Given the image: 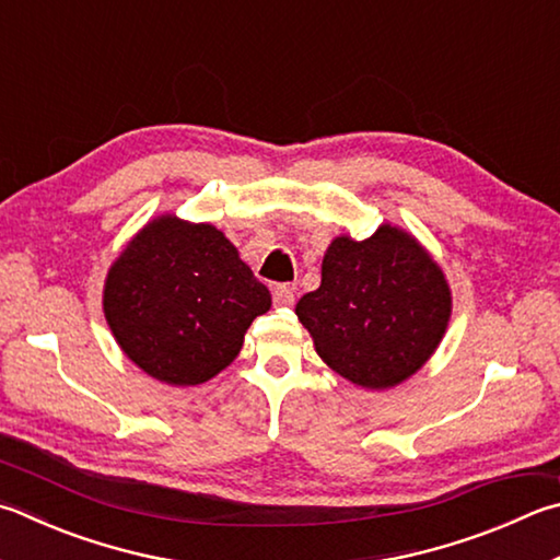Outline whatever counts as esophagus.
<instances>
[{
	"label": "esophagus",
	"mask_w": 560,
	"mask_h": 560,
	"mask_svg": "<svg viewBox=\"0 0 560 560\" xmlns=\"http://www.w3.org/2000/svg\"><path fill=\"white\" fill-rule=\"evenodd\" d=\"M293 299H296V289H293L291 283H277V287H273V301H277L279 306H291Z\"/></svg>",
	"instance_id": "esophagus-1"
}]
</instances>
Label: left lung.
<instances>
[{"instance_id": "8db88e82", "label": "left lung", "mask_w": 560, "mask_h": 560, "mask_svg": "<svg viewBox=\"0 0 560 560\" xmlns=\"http://www.w3.org/2000/svg\"><path fill=\"white\" fill-rule=\"evenodd\" d=\"M451 308L439 264L413 235L384 222L362 242H330L320 287L296 303V315L330 370L364 389H389L429 362Z\"/></svg>"}]
</instances>
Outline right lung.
<instances>
[{
	"label": "right lung",
	"mask_w": 560,
	"mask_h": 560,
	"mask_svg": "<svg viewBox=\"0 0 560 560\" xmlns=\"http://www.w3.org/2000/svg\"><path fill=\"white\" fill-rule=\"evenodd\" d=\"M103 308L121 352L149 377L196 386L237 358L271 293L208 222L161 215L121 249Z\"/></svg>",
	"instance_id": "add662e5"
}]
</instances>
